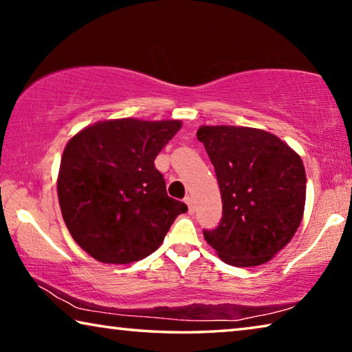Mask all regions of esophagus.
<instances>
[{
	"label": "esophagus",
	"instance_id": "esophagus-1",
	"mask_svg": "<svg viewBox=\"0 0 352 352\" xmlns=\"http://www.w3.org/2000/svg\"><path fill=\"white\" fill-rule=\"evenodd\" d=\"M185 204L188 205V210H189V213H192L194 211V205H192V197H185Z\"/></svg>",
	"mask_w": 352,
	"mask_h": 352
}]
</instances>
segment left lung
Returning a JSON list of instances; mask_svg holds the SVG:
<instances>
[{
	"label": "left lung",
	"mask_w": 352,
	"mask_h": 352,
	"mask_svg": "<svg viewBox=\"0 0 352 352\" xmlns=\"http://www.w3.org/2000/svg\"><path fill=\"white\" fill-rule=\"evenodd\" d=\"M214 166L222 219L205 241L227 265L250 267L274 258L292 241L305 206L300 156L270 131L250 126L202 125Z\"/></svg>",
	"instance_id": "obj_1"
}]
</instances>
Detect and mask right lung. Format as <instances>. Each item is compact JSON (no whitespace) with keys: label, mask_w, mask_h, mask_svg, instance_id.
<instances>
[{"label":"right lung","mask_w":352,"mask_h":352,"mask_svg":"<svg viewBox=\"0 0 352 352\" xmlns=\"http://www.w3.org/2000/svg\"><path fill=\"white\" fill-rule=\"evenodd\" d=\"M182 120H100L70 138L60 158L58 199L72 238L106 265L146 258L188 206L167 196L155 158Z\"/></svg>","instance_id":"1"}]
</instances>
